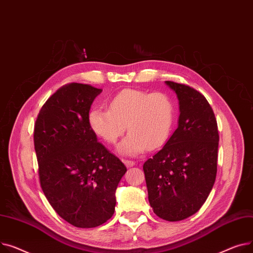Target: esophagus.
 Here are the masks:
<instances>
[{"instance_id": "34e87169", "label": "esophagus", "mask_w": 253, "mask_h": 253, "mask_svg": "<svg viewBox=\"0 0 253 253\" xmlns=\"http://www.w3.org/2000/svg\"><path fill=\"white\" fill-rule=\"evenodd\" d=\"M123 161H124V163H125L126 168H131V167L136 165V162L132 161V160H123Z\"/></svg>"}]
</instances>
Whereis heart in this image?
Instances as JSON below:
<instances>
[{"mask_svg": "<svg viewBox=\"0 0 253 253\" xmlns=\"http://www.w3.org/2000/svg\"><path fill=\"white\" fill-rule=\"evenodd\" d=\"M175 122V104L167 93L124 90L109 100V110L93 109L88 124L96 135L114 144L126 130L128 135L118 146V152L137 156L165 144Z\"/></svg>", "mask_w": 253, "mask_h": 253, "instance_id": "b5f03b06", "label": "heart"}]
</instances>
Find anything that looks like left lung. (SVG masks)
<instances>
[{
	"label": "left lung",
	"instance_id": "left-lung-1",
	"mask_svg": "<svg viewBox=\"0 0 253 253\" xmlns=\"http://www.w3.org/2000/svg\"><path fill=\"white\" fill-rule=\"evenodd\" d=\"M166 84L179 99V126L143 169L154 213L177 221L196 213L210 195L219 137L213 110L201 93L184 84Z\"/></svg>",
	"mask_w": 253,
	"mask_h": 253
}]
</instances>
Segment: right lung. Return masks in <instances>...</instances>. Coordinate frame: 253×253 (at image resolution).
Segmentation results:
<instances>
[{
  "mask_svg": "<svg viewBox=\"0 0 253 253\" xmlns=\"http://www.w3.org/2000/svg\"><path fill=\"white\" fill-rule=\"evenodd\" d=\"M101 92L90 84H65L43 104L35 125L42 190L54 211L78 228L98 227L113 215L115 191L126 171L88 124Z\"/></svg>",
  "mask_w": 253,
  "mask_h": 253,
  "instance_id": "right-lung-1",
  "label": "right lung"
}]
</instances>
